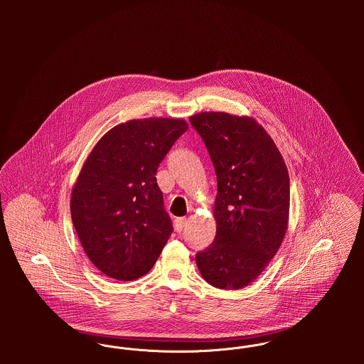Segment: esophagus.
<instances>
[{"mask_svg":"<svg viewBox=\"0 0 364 364\" xmlns=\"http://www.w3.org/2000/svg\"><path fill=\"white\" fill-rule=\"evenodd\" d=\"M186 225H187V218L186 217H178V218L174 220V229H176V232H181Z\"/></svg>","mask_w":364,"mask_h":364,"instance_id":"1","label":"esophagus"}]
</instances>
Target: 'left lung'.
<instances>
[{"instance_id": "8db88e82", "label": "left lung", "mask_w": 364, "mask_h": 364, "mask_svg": "<svg viewBox=\"0 0 364 364\" xmlns=\"http://www.w3.org/2000/svg\"><path fill=\"white\" fill-rule=\"evenodd\" d=\"M217 174V233L196 254L202 277L220 289L252 282L277 254L289 218V174L270 135L251 117H190Z\"/></svg>"}]
</instances>
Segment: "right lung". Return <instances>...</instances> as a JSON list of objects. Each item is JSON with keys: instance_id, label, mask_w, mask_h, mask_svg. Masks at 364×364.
Wrapping results in <instances>:
<instances>
[{"instance_id": "1", "label": "right lung", "mask_w": 364, "mask_h": 364, "mask_svg": "<svg viewBox=\"0 0 364 364\" xmlns=\"http://www.w3.org/2000/svg\"><path fill=\"white\" fill-rule=\"evenodd\" d=\"M187 129L181 119L122 122L87 158L72 190L70 215L87 257L107 277L144 276L171 237L156 169Z\"/></svg>"}]
</instances>
